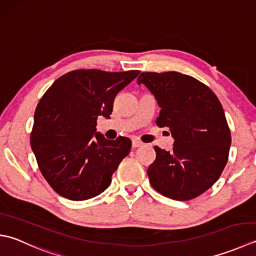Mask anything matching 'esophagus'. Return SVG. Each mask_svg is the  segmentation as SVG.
<instances>
[{
  "label": "esophagus",
  "mask_w": 256,
  "mask_h": 256,
  "mask_svg": "<svg viewBox=\"0 0 256 256\" xmlns=\"http://www.w3.org/2000/svg\"><path fill=\"white\" fill-rule=\"evenodd\" d=\"M143 144H144V143L140 141V140H138V138H133V140H132V148H136L142 146Z\"/></svg>",
  "instance_id": "34e87169"
}]
</instances>
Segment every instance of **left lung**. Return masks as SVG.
Returning <instances> with one entry per match:
<instances>
[{
	"label": "left lung",
	"mask_w": 256,
	"mask_h": 256,
	"mask_svg": "<svg viewBox=\"0 0 256 256\" xmlns=\"http://www.w3.org/2000/svg\"><path fill=\"white\" fill-rule=\"evenodd\" d=\"M141 83L161 108L158 126L168 128L174 138L171 152L154 148L150 183L176 201L196 198L218 181L228 163L231 132L222 105L206 85L178 72H144L138 78Z\"/></svg>",
	"instance_id": "8db88e82"
}]
</instances>
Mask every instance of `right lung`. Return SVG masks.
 <instances>
[{"mask_svg": "<svg viewBox=\"0 0 256 256\" xmlns=\"http://www.w3.org/2000/svg\"><path fill=\"white\" fill-rule=\"evenodd\" d=\"M138 74L76 70L44 93L34 113L31 148L44 178L61 196L84 201L110 186L132 143L105 138L96 132V120L110 118L116 94Z\"/></svg>", "mask_w": 256, "mask_h": 256, "instance_id": "add662e5", "label": "right lung"}]
</instances>
